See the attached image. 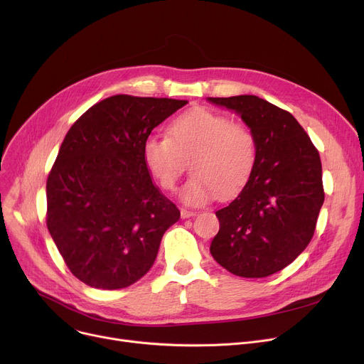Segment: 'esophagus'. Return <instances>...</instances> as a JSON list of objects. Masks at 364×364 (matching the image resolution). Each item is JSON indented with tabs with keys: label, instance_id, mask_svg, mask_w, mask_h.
Returning a JSON list of instances; mask_svg holds the SVG:
<instances>
[{
	"label": "esophagus",
	"instance_id": "esophagus-1",
	"mask_svg": "<svg viewBox=\"0 0 364 364\" xmlns=\"http://www.w3.org/2000/svg\"><path fill=\"white\" fill-rule=\"evenodd\" d=\"M196 215H197V212H194V210H186V209H182V210H181V216H182V219L191 218V216H196Z\"/></svg>",
	"mask_w": 364,
	"mask_h": 364
}]
</instances>
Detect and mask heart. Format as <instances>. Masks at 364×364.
<instances>
[{
    "label": "heart",
    "instance_id": "heart-1",
    "mask_svg": "<svg viewBox=\"0 0 364 364\" xmlns=\"http://www.w3.org/2000/svg\"><path fill=\"white\" fill-rule=\"evenodd\" d=\"M142 157L164 191H175L189 161L193 176L181 198L198 205L210 201L216 191L230 196L247 182L256 164L257 142L247 124L197 108L173 119L168 137L148 136Z\"/></svg>",
    "mask_w": 364,
    "mask_h": 364
}]
</instances>
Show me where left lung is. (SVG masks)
<instances>
[{
	"mask_svg": "<svg viewBox=\"0 0 364 364\" xmlns=\"http://www.w3.org/2000/svg\"><path fill=\"white\" fill-rule=\"evenodd\" d=\"M209 100L241 115L257 142L249 181L216 212L219 232L210 253L238 277L262 279L295 261L314 235L324 201L320 155L296 118L265 99Z\"/></svg>",
	"mask_w": 364,
	"mask_h": 364,
	"instance_id": "obj_1",
	"label": "left lung"
}]
</instances>
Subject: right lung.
<instances>
[{
	"instance_id": "obj_1",
	"label": "right lung",
	"mask_w": 364,
	"mask_h": 364,
	"mask_svg": "<svg viewBox=\"0 0 364 364\" xmlns=\"http://www.w3.org/2000/svg\"><path fill=\"white\" fill-rule=\"evenodd\" d=\"M186 103L115 95L89 108L66 133L47 178L46 222L80 282L124 289L152 267L181 212L154 185L142 145Z\"/></svg>"
}]
</instances>
